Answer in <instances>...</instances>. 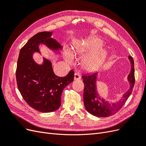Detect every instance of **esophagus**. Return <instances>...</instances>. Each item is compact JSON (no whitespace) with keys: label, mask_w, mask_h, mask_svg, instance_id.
I'll use <instances>...</instances> for the list:
<instances>
[{"label":"esophagus","mask_w":146,"mask_h":146,"mask_svg":"<svg viewBox=\"0 0 146 146\" xmlns=\"http://www.w3.org/2000/svg\"><path fill=\"white\" fill-rule=\"evenodd\" d=\"M81 77L80 75H79L77 72H76L74 74V80H80Z\"/></svg>","instance_id":"esophagus-1"}]
</instances>
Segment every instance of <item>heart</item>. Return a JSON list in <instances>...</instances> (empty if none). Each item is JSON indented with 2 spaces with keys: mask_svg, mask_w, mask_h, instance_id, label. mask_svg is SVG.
Here are the masks:
<instances>
[{
  "mask_svg": "<svg viewBox=\"0 0 146 146\" xmlns=\"http://www.w3.org/2000/svg\"><path fill=\"white\" fill-rule=\"evenodd\" d=\"M102 46V41L100 38H92L85 42L77 44L74 47L72 54L75 55H82L99 48L98 50L96 49V50L86 55L82 60V64L83 68L87 70L93 71L100 67L107 56V51L104 48H99ZM64 56L65 59L68 62L71 63L73 61L71 53L68 49L65 50Z\"/></svg>",
  "mask_w": 146,
  "mask_h": 146,
  "instance_id": "b5f03b06",
  "label": "heart"
}]
</instances>
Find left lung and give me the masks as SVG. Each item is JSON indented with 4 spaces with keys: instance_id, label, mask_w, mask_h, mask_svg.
<instances>
[{
    "instance_id": "obj_1",
    "label": "left lung",
    "mask_w": 146,
    "mask_h": 146,
    "mask_svg": "<svg viewBox=\"0 0 146 146\" xmlns=\"http://www.w3.org/2000/svg\"><path fill=\"white\" fill-rule=\"evenodd\" d=\"M129 58L131 63V71L128 76V80L130 83V88L123 94L122 99L118 103L111 104L100 98L96 91V85L98 73L95 72L82 76L84 83V105L88 113L99 117L111 116L120 110L125 104L133 91L135 81L134 61L131 56H129Z\"/></svg>"
}]
</instances>
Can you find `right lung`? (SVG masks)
I'll return each instance as SVG.
<instances>
[{"label": "right lung", "instance_id": "obj_1", "mask_svg": "<svg viewBox=\"0 0 146 146\" xmlns=\"http://www.w3.org/2000/svg\"><path fill=\"white\" fill-rule=\"evenodd\" d=\"M51 35L52 32H39L29 39L21 48L16 71L17 85L21 96L31 107L42 113L52 112L60 108L64 88L74 78L72 70L65 77H58L50 61L44 58L43 64L38 65L33 60L32 54L39 52L41 43L53 50L61 48Z\"/></svg>", "mask_w": 146, "mask_h": 146}]
</instances>
